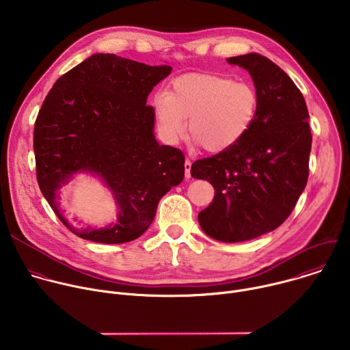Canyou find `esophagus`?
<instances>
[{"instance_id": "1", "label": "esophagus", "mask_w": 350, "mask_h": 350, "mask_svg": "<svg viewBox=\"0 0 350 350\" xmlns=\"http://www.w3.org/2000/svg\"><path fill=\"white\" fill-rule=\"evenodd\" d=\"M191 166H192V162L189 159H185V163H184V169H185V178H189L191 177Z\"/></svg>"}]
</instances>
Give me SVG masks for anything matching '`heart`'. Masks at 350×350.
Returning <instances> with one entry per match:
<instances>
[{
    "label": "heart",
    "mask_w": 350,
    "mask_h": 350,
    "mask_svg": "<svg viewBox=\"0 0 350 350\" xmlns=\"http://www.w3.org/2000/svg\"><path fill=\"white\" fill-rule=\"evenodd\" d=\"M259 98L245 81L213 73H188L177 77L169 90L154 98V109L162 135L176 142L185 133L208 152H223L237 145L251 130Z\"/></svg>",
    "instance_id": "obj_1"
}]
</instances>
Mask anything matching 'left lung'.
Masks as SVG:
<instances>
[{
	"label": "left lung",
	"mask_w": 350,
	"mask_h": 350,
	"mask_svg": "<svg viewBox=\"0 0 350 350\" xmlns=\"http://www.w3.org/2000/svg\"><path fill=\"white\" fill-rule=\"evenodd\" d=\"M227 62L251 75L256 119L237 145L195 161L191 176L215 188L213 201L198 215L202 230L221 242H242L289 217L308 183L312 133L305 98L280 66L259 54Z\"/></svg>",
	"instance_id": "1"
}]
</instances>
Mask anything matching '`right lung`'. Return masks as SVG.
I'll return each mask as SVG.
<instances>
[{
    "label": "right lung",
    "instance_id": "obj_1",
    "mask_svg": "<svg viewBox=\"0 0 350 350\" xmlns=\"http://www.w3.org/2000/svg\"><path fill=\"white\" fill-rule=\"evenodd\" d=\"M172 66H149L113 54H95L61 76L45 96L34 123L33 148L38 187L73 234L99 243H123L151 226L161 198L184 178V154L159 145L152 88ZM79 171L103 176L120 208L104 229L70 226L57 192Z\"/></svg>",
    "mask_w": 350,
    "mask_h": 350
}]
</instances>
